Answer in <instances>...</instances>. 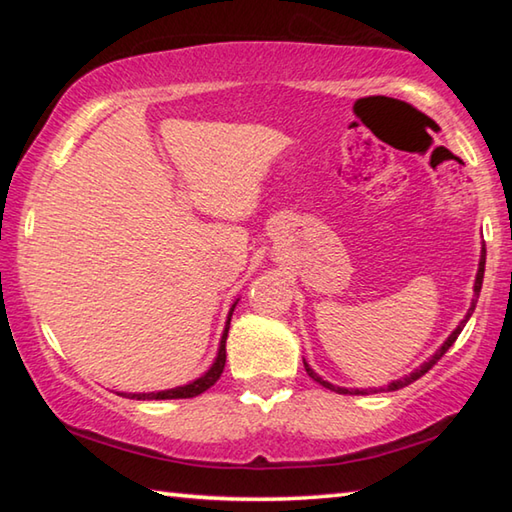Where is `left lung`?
Here are the masks:
<instances>
[{
	"instance_id": "1",
	"label": "left lung",
	"mask_w": 512,
	"mask_h": 512,
	"mask_svg": "<svg viewBox=\"0 0 512 512\" xmlns=\"http://www.w3.org/2000/svg\"><path fill=\"white\" fill-rule=\"evenodd\" d=\"M483 271H485V246L481 248V259H479V271H476V280H474V298H472V305H470V309H467V314H465V318L461 320V323L456 325V329L452 334L447 336V341L440 345V348L431 354V357L422 363L420 368H415L411 375H406V377H402V379H395V381H391V384H388L386 388H343V386H334V384H329V381H325L323 377L318 375V372H314V368L309 366V363L302 359V363H305V370H307V375L314 379V381H318L320 386H325V388H329V391H334V393H341V395H368V393H381V391H400V388H404V386H409V384H413L415 379H420L424 372H429L433 366H436L438 363V359L443 357V354L452 348L454 345V341L458 339V334L463 332V327H465V323L467 320H470V316H472V311H474V307H476V298H479V293H481V284H483Z\"/></svg>"
}]
</instances>
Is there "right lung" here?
I'll return each mask as SVG.
<instances>
[{"label":"right lung","instance_id":"obj_1","mask_svg":"<svg viewBox=\"0 0 512 512\" xmlns=\"http://www.w3.org/2000/svg\"><path fill=\"white\" fill-rule=\"evenodd\" d=\"M237 302L230 307L228 311V320H225V327H223V334H221V341H219V352H216V359L207 372H203L201 377L189 381L185 386H176V388H169V391H158V393H119L121 397H131V400H187V397H196L205 393L207 388L216 384V379L221 377V372L225 368V339H228V329H230V318H232V311H235Z\"/></svg>","mask_w":512,"mask_h":512}]
</instances>
